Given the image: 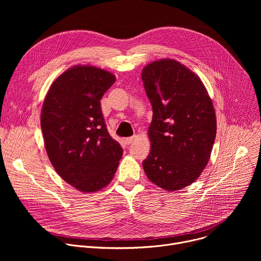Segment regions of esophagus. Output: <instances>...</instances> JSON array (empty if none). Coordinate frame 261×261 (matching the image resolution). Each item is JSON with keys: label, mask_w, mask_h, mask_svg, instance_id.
<instances>
[{"label": "esophagus", "mask_w": 261, "mask_h": 261, "mask_svg": "<svg viewBox=\"0 0 261 261\" xmlns=\"http://www.w3.org/2000/svg\"><path fill=\"white\" fill-rule=\"evenodd\" d=\"M135 139H136V136H132V137L124 138V139H123V142H124L126 145H129V144H131Z\"/></svg>", "instance_id": "esophagus-1"}]
</instances>
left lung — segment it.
Segmentation results:
<instances>
[{
	"label": "left lung",
	"mask_w": 261,
	"mask_h": 261,
	"mask_svg": "<svg viewBox=\"0 0 261 261\" xmlns=\"http://www.w3.org/2000/svg\"><path fill=\"white\" fill-rule=\"evenodd\" d=\"M141 80L153 108L143 170L160 188L180 190L208 163L217 132L212 99L196 74L172 59L146 65Z\"/></svg>",
	"instance_id": "obj_1"
}]
</instances>
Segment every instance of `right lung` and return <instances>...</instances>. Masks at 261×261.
I'll return each mask as SVG.
<instances>
[{"mask_svg": "<svg viewBox=\"0 0 261 261\" xmlns=\"http://www.w3.org/2000/svg\"><path fill=\"white\" fill-rule=\"evenodd\" d=\"M116 82L94 66H74L51 84L41 110L47 156L58 174L84 193L113 179L123 148L107 131L100 100Z\"/></svg>", "mask_w": 261, "mask_h": 261, "instance_id": "add662e5", "label": "right lung"}]
</instances>
